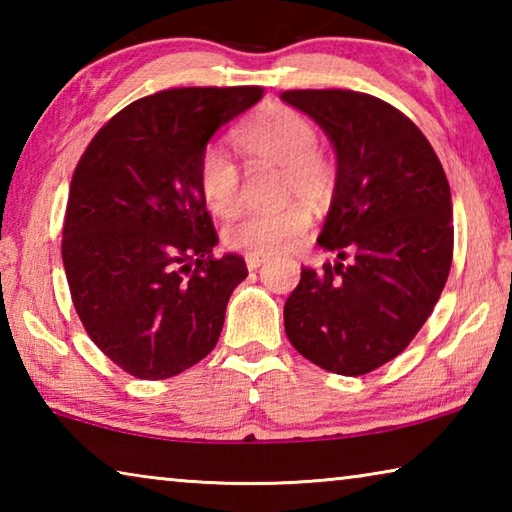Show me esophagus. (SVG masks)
Masks as SVG:
<instances>
[{
    "instance_id": "obj_1",
    "label": "esophagus",
    "mask_w": 512,
    "mask_h": 512,
    "mask_svg": "<svg viewBox=\"0 0 512 512\" xmlns=\"http://www.w3.org/2000/svg\"><path fill=\"white\" fill-rule=\"evenodd\" d=\"M268 257H264V255H246V266H248V271H257L259 266H262L264 262H266Z\"/></svg>"
}]
</instances>
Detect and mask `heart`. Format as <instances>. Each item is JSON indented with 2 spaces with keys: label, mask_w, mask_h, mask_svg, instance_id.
I'll return each mask as SVG.
<instances>
[{
  "label": "heart",
  "mask_w": 512,
  "mask_h": 512,
  "mask_svg": "<svg viewBox=\"0 0 512 512\" xmlns=\"http://www.w3.org/2000/svg\"><path fill=\"white\" fill-rule=\"evenodd\" d=\"M239 151L253 164L282 169V196L320 203L332 189V167L318 153V133L311 121L289 106H266L235 135ZM198 189L214 214L228 216L241 201V173L228 153L207 146L198 158ZM311 216L302 205L277 212H248L223 230L230 250L244 255H280L305 237Z\"/></svg>",
  "instance_id": "b5f03b06"
}]
</instances>
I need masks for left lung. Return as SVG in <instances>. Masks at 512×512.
<instances>
[{
	"label": "left lung",
	"instance_id": "1",
	"mask_svg": "<svg viewBox=\"0 0 512 512\" xmlns=\"http://www.w3.org/2000/svg\"><path fill=\"white\" fill-rule=\"evenodd\" d=\"M280 97L334 144L336 185L318 246L339 257L318 273L302 268L284 329L323 370L366 375L406 350L445 289L452 192L427 137L391 103L352 90Z\"/></svg>",
	"mask_w": 512,
	"mask_h": 512
}]
</instances>
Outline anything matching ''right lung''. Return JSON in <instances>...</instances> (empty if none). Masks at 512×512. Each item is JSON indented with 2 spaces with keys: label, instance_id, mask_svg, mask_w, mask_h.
I'll return each instance as SVG.
<instances>
[{
  "label": "right lung",
  "instance_id": "add662e5",
  "mask_svg": "<svg viewBox=\"0 0 512 512\" xmlns=\"http://www.w3.org/2000/svg\"><path fill=\"white\" fill-rule=\"evenodd\" d=\"M248 88H173L137 99L92 137L69 185L63 264L90 339L137 379L178 375L214 350L248 268L219 244L198 158L262 99Z\"/></svg>",
  "mask_w": 512,
  "mask_h": 512
}]
</instances>
